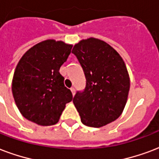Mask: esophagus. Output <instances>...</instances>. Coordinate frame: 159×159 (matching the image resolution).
<instances>
[{
  "mask_svg": "<svg viewBox=\"0 0 159 159\" xmlns=\"http://www.w3.org/2000/svg\"><path fill=\"white\" fill-rule=\"evenodd\" d=\"M71 93H72V95L74 96L75 95V93H76V91H75V88L72 87V88H71Z\"/></svg>",
  "mask_w": 159,
  "mask_h": 159,
  "instance_id": "1",
  "label": "esophagus"
}]
</instances>
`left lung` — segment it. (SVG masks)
Instances as JSON below:
<instances>
[{"label":"left lung","instance_id":"1","mask_svg":"<svg viewBox=\"0 0 159 159\" xmlns=\"http://www.w3.org/2000/svg\"><path fill=\"white\" fill-rule=\"evenodd\" d=\"M86 77V88L73 98L82 123L101 128L122 114L128 100L130 79L123 58L102 40L90 37L75 45L72 52Z\"/></svg>","mask_w":159,"mask_h":159}]
</instances>
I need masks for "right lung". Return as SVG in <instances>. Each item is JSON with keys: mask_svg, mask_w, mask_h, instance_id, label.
Segmentation results:
<instances>
[{"mask_svg": "<svg viewBox=\"0 0 159 159\" xmlns=\"http://www.w3.org/2000/svg\"><path fill=\"white\" fill-rule=\"evenodd\" d=\"M72 45L46 40L30 48L16 67L11 90L20 112L41 126L58 123L66 104L72 100L64 85L61 66L71 53Z\"/></svg>", "mask_w": 159, "mask_h": 159, "instance_id": "right-lung-1", "label": "right lung"}]
</instances>
